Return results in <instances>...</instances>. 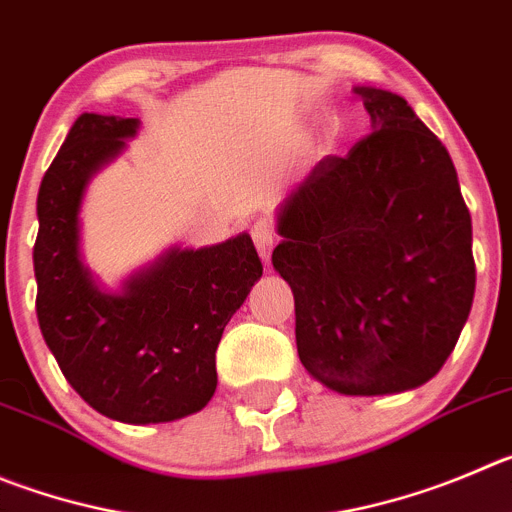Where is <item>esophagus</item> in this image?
<instances>
[{
  "label": "esophagus",
  "mask_w": 512,
  "mask_h": 512,
  "mask_svg": "<svg viewBox=\"0 0 512 512\" xmlns=\"http://www.w3.org/2000/svg\"><path fill=\"white\" fill-rule=\"evenodd\" d=\"M252 234V242H255L257 252H260L262 260H270V252L272 247H275V242H278V232H275V224L267 222V219H260V222L252 224L250 229Z\"/></svg>",
  "instance_id": "esophagus-1"
}]
</instances>
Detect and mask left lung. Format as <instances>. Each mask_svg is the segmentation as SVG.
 Here are the masks:
<instances>
[{
  "instance_id": "left-lung-1",
  "label": "left lung",
  "mask_w": 512,
  "mask_h": 512,
  "mask_svg": "<svg viewBox=\"0 0 512 512\" xmlns=\"http://www.w3.org/2000/svg\"><path fill=\"white\" fill-rule=\"evenodd\" d=\"M371 128L280 209L272 265L295 295L310 376L348 396L417 389L475 298L472 219L447 148L401 95L356 88Z\"/></svg>"
}]
</instances>
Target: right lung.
<instances>
[{
    "mask_svg": "<svg viewBox=\"0 0 512 512\" xmlns=\"http://www.w3.org/2000/svg\"><path fill=\"white\" fill-rule=\"evenodd\" d=\"M136 118L83 113L37 194V321L68 384L95 412L126 424L174 422L217 389V346L262 275L250 234L171 250L118 295L80 262L78 209L90 176L126 146Z\"/></svg>",
    "mask_w": 512,
    "mask_h": 512,
    "instance_id": "right-lung-1",
    "label": "right lung"
}]
</instances>
